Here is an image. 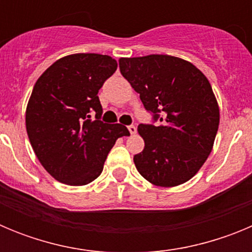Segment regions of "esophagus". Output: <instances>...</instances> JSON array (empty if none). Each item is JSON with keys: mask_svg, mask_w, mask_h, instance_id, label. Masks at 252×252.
<instances>
[{"mask_svg": "<svg viewBox=\"0 0 252 252\" xmlns=\"http://www.w3.org/2000/svg\"><path fill=\"white\" fill-rule=\"evenodd\" d=\"M127 128H128V131H130L131 135H135V133H136V127H135L133 125H130Z\"/></svg>", "mask_w": 252, "mask_h": 252, "instance_id": "obj_1", "label": "esophagus"}]
</instances>
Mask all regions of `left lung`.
<instances>
[{
    "label": "left lung",
    "mask_w": 252,
    "mask_h": 252,
    "mask_svg": "<svg viewBox=\"0 0 252 252\" xmlns=\"http://www.w3.org/2000/svg\"><path fill=\"white\" fill-rule=\"evenodd\" d=\"M119 64L144 107L162 122L139 125L145 148L133 157L137 171L158 187L186 183L203 166L217 135L220 107L211 83L194 64L173 55L120 58Z\"/></svg>",
    "instance_id": "left-lung-1"
}]
</instances>
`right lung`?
<instances>
[{"label":"right lung","instance_id":"add662e5","mask_svg":"<svg viewBox=\"0 0 252 252\" xmlns=\"http://www.w3.org/2000/svg\"><path fill=\"white\" fill-rule=\"evenodd\" d=\"M108 55L78 53L60 58L40 75L26 106V131L35 155L51 177L86 186L103 170L121 124H103L98 91L115 73ZM96 115L95 120H91Z\"/></svg>","mask_w":252,"mask_h":252}]
</instances>
